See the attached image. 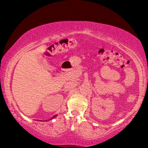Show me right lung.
Wrapping results in <instances>:
<instances>
[{
	"label": "right lung",
	"instance_id": "right-lung-1",
	"mask_svg": "<svg viewBox=\"0 0 148 148\" xmlns=\"http://www.w3.org/2000/svg\"><path fill=\"white\" fill-rule=\"evenodd\" d=\"M57 116V115H55V116H54L53 117H52V119H54V118H55V117ZM50 120H51V119H50Z\"/></svg>",
	"mask_w": 148,
	"mask_h": 148
}]
</instances>
